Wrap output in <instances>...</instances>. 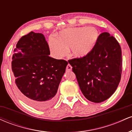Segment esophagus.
Here are the masks:
<instances>
[{
  "label": "esophagus",
  "instance_id": "esophagus-1",
  "mask_svg": "<svg viewBox=\"0 0 132 132\" xmlns=\"http://www.w3.org/2000/svg\"><path fill=\"white\" fill-rule=\"evenodd\" d=\"M71 70H72V66H71L69 64H68L67 65V66H66V71H71Z\"/></svg>",
  "mask_w": 132,
  "mask_h": 132
}]
</instances>
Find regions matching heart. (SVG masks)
Masks as SVG:
<instances>
[{
  "mask_svg": "<svg viewBox=\"0 0 132 132\" xmlns=\"http://www.w3.org/2000/svg\"><path fill=\"white\" fill-rule=\"evenodd\" d=\"M99 37V31L95 28H68L59 33L58 38H50L49 46L52 53L57 57L64 56L69 48L74 56L82 57L91 52Z\"/></svg>",
  "mask_w": 132,
  "mask_h": 132,
  "instance_id": "b5f03b06",
  "label": "heart"
}]
</instances>
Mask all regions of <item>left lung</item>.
Wrapping results in <instances>:
<instances>
[{
    "label": "left lung",
    "instance_id": "1",
    "mask_svg": "<svg viewBox=\"0 0 132 132\" xmlns=\"http://www.w3.org/2000/svg\"><path fill=\"white\" fill-rule=\"evenodd\" d=\"M68 62L82 93L89 101L102 102L116 90L122 75V50L119 42L109 33L99 35L90 53Z\"/></svg>",
    "mask_w": 132,
    "mask_h": 132
}]
</instances>
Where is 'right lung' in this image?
Returning a JSON list of instances; mask_svg holds the SVG:
<instances>
[{
	"label": "right lung",
	"mask_w": 132,
	"mask_h": 132,
	"mask_svg": "<svg viewBox=\"0 0 132 132\" xmlns=\"http://www.w3.org/2000/svg\"><path fill=\"white\" fill-rule=\"evenodd\" d=\"M13 52L12 70L20 97L39 109L53 105L68 62L49 56L44 35L33 31L20 39Z\"/></svg>",
	"instance_id": "right-lung-1"
}]
</instances>
